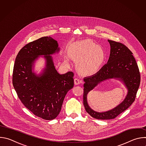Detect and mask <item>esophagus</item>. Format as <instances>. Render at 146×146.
I'll return each instance as SVG.
<instances>
[{"label":"esophagus","instance_id":"1","mask_svg":"<svg viewBox=\"0 0 146 146\" xmlns=\"http://www.w3.org/2000/svg\"><path fill=\"white\" fill-rule=\"evenodd\" d=\"M81 82H82V80H80V78H74V84H75V85L80 84Z\"/></svg>","mask_w":146,"mask_h":146}]
</instances>
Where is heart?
<instances>
[{
	"instance_id": "1",
	"label": "heart",
	"mask_w": 146,
	"mask_h": 146,
	"mask_svg": "<svg viewBox=\"0 0 146 146\" xmlns=\"http://www.w3.org/2000/svg\"><path fill=\"white\" fill-rule=\"evenodd\" d=\"M99 48V46L93 41H82L74 44L70 48V56L75 60H80L78 66L82 70H94L105 58L104 52Z\"/></svg>"
}]
</instances>
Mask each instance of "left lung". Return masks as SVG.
Returning a JSON list of instances; mask_svg holds the SVG:
<instances>
[{
  "label": "left lung",
  "mask_w": 146,
  "mask_h": 146,
  "mask_svg": "<svg viewBox=\"0 0 146 146\" xmlns=\"http://www.w3.org/2000/svg\"><path fill=\"white\" fill-rule=\"evenodd\" d=\"M108 41L110 45V54L108 63L96 73L84 78L83 103L86 111L93 118L99 119L115 118L127 110L135 101L140 82L139 70L132 52L121 43L110 40ZM110 79L121 81L127 89V94L114 108L106 112H96L88 105V94L102 82Z\"/></svg>",
  "instance_id": "8db88e82"
}]
</instances>
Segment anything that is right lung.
I'll use <instances>...</instances> for the list:
<instances>
[{
  "mask_svg": "<svg viewBox=\"0 0 146 146\" xmlns=\"http://www.w3.org/2000/svg\"><path fill=\"white\" fill-rule=\"evenodd\" d=\"M58 41L50 36L41 37L25 45L15 58L13 84L24 106L35 115L46 120L59 114L65 97L74 87V73L60 74L55 69L52 55L59 53ZM40 56L45 67L38 74L34 72Z\"/></svg>",
  "mask_w": 146,
  "mask_h": 146,
  "instance_id": "1",
  "label": "right lung"
}]
</instances>
